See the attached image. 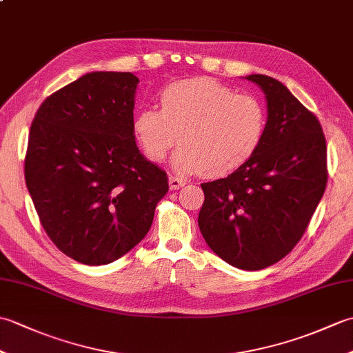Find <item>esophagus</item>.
<instances>
[{
	"label": "esophagus",
	"instance_id": "esophagus-1",
	"mask_svg": "<svg viewBox=\"0 0 353 353\" xmlns=\"http://www.w3.org/2000/svg\"><path fill=\"white\" fill-rule=\"evenodd\" d=\"M168 182H170V188H171V190L182 188V186H185V183H186L182 177H177V176H171V177L168 179Z\"/></svg>",
	"mask_w": 353,
	"mask_h": 353
}]
</instances>
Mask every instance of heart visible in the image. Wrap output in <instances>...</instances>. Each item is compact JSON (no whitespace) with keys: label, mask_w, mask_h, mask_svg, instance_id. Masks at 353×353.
I'll use <instances>...</instances> for the list:
<instances>
[{"label":"heart","mask_w":353,"mask_h":353,"mask_svg":"<svg viewBox=\"0 0 353 353\" xmlns=\"http://www.w3.org/2000/svg\"><path fill=\"white\" fill-rule=\"evenodd\" d=\"M159 104L161 110L145 108L134 115L133 134L154 163L181 141L174 165L183 172L230 174L256 154L267 132V112L256 97L212 79L170 83Z\"/></svg>","instance_id":"obj_1"}]
</instances>
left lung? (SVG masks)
Instances as JSON below:
<instances>
[{"instance_id": "1", "label": "left lung", "mask_w": 353, "mask_h": 353, "mask_svg": "<svg viewBox=\"0 0 353 353\" xmlns=\"http://www.w3.org/2000/svg\"><path fill=\"white\" fill-rule=\"evenodd\" d=\"M267 100V132L252 159L205 192L199 228L228 264L262 270L294 249L323 197L326 139L317 117L273 77L252 74Z\"/></svg>"}]
</instances>
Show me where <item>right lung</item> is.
<instances>
[{
    "instance_id": "obj_1",
    "label": "right lung",
    "mask_w": 353,
    "mask_h": 353,
    "mask_svg": "<svg viewBox=\"0 0 353 353\" xmlns=\"http://www.w3.org/2000/svg\"><path fill=\"white\" fill-rule=\"evenodd\" d=\"M132 72L95 71L45 99L30 127L26 183L57 249L106 265L142 241L168 192L167 172L133 134Z\"/></svg>"
}]
</instances>
